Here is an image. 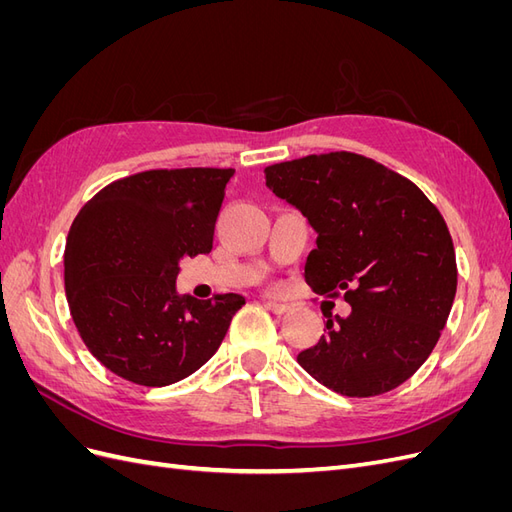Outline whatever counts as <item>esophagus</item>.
Returning a JSON list of instances; mask_svg holds the SVG:
<instances>
[{"label":"esophagus","instance_id":"obj_1","mask_svg":"<svg viewBox=\"0 0 512 512\" xmlns=\"http://www.w3.org/2000/svg\"><path fill=\"white\" fill-rule=\"evenodd\" d=\"M273 314H286L288 309H290V305H286V303H280V301H267L265 303Z\"/></svg>","mask_w":512,"mask_h":512}]
</instances>
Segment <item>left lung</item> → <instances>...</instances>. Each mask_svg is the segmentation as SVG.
<instances>
[{
	"label": "left lung",
	"instance_id": "1",
	"mask_svg": "<svg viewBox=\"0 0 512 512\" xmlns=\"http://www.w3.org/2000/svg\"><path fill=\"white\" fill-rule=\"evenodd\" d=\"M275 196L316 230L305 282L352 312L329 316L297 361L327 389L374 397L404 384L436 348L457 292L451 232L438 207L384 164L350 151L265 168Z\"/></svg>",
	"mask_w": 512,
	"mask_h": 512
}]
</instances>
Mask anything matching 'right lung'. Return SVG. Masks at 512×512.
<instances>
[{"mask_svg": "<svg viewBox=\"0 0 512 512\" xmlns=\"http://www.w3.org/2000/svg\"><path fill=\"white\" fill-rule=\"evenodd\" d=\"M235 168H156L108 183L79 211L64 252L79 335L123 380L166 386L203 367L245 305L235 292L179 297V260L209 254Z\"/></svg>", "mask_w": 512, "mask_h": 512, "instance_id": "add662e5", "label": "right lung"}]
</instances>
